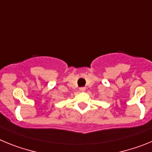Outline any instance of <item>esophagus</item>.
I'll return each instance as SVG.
<instances>
[{
	"label": "esophagus",
	"mask_w": 152,
	"mask_h": 152,
	"mask_svg": "<svg viewBox=\"0 0 152 152\" xmlns=\"http://www.w3.org/2000/svg\"><path fill=\"white\" fill-rule=\"evenodd\" d=\"M85 90H86L85 88H80V91H81V92H84V91H85Z\"/></svg>",
	"instance_id": "1"
}]
</instances>
